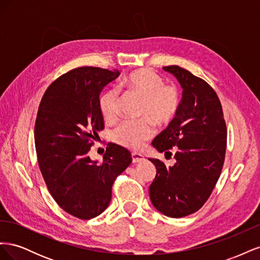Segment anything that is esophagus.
<instances>
[{
  "instance_id": "34e87169",
  "label": "esophagus",
  "mask_w": 260,
  "mask_h": 260,
  "mask_svg": "<svg viewBox=\"0 0 260 260\" xmlns=\"http://www.w3.org/2000/svg\"><path fill=\"white\" fill-rule=\"evenodd\" d=\"M131 157H132L133 164H138V162H141L144 160V156L142 154H139V153H132Z\"/></svg>"
}]
</instances>
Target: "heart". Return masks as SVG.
<instances>
[{
	"instance_id": "heart-1",
	"label": "heart",
	"mask_w": 260,
	"mask_h": 260,
	"mask_svg": "<svg viewBox=\"0 0 260 260\" xmlns=\"http://www.w3.org/2000/svg\"><path fill=\"white\" fill-rule=\"evenodd\" d=\"M120 88L142 98L138 121H124L114 132V141L124 148L137 151L154 135L153 121L168 124L176 117L180 94L176 86L164 84L159 75L151 69H138L123 78ZM120 95L116 89L105 90L99 99L100 112L104 119L114 122L119 117Z\"/></svg>"
}]
</instances>
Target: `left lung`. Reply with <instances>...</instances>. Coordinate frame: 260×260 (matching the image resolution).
<instances>
[{
	"mask_svg": "<svg viewBox=\"0 0 260 260\" xmlns=\"http://www.w3.org/2000/svg\"><path fill=\"white\" fill-rule=\"evenodd\" d=\"M162 68L183 92L176 117L152 142L165 154L175 147L176 164L166 167L148 158L156 167L149 198L161 214L181 218L198 211L214 190L224 162L226 127L219 98L205 80L177 65Z\"/></svg>",
	"mask_w": 260,
	"mask_h": 260,
	"instance_id": "obj_1",
	"label": "left lung"
}]
</instances>
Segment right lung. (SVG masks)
<instances>
[{"mask_svg": "<svg viewBox=\"0 0 260 260\" xmlns=\"http://www.w3.org/2000/svg\"><path fill=\"white\" fill-rule=\"evenodd\" d=\"M120 73L80 67L57 78L40 102L35 125L39 167L59 207L88 220L102 214L112 199L115 179L132 161L128 149L108 143L101 165L88 155L104 119L99 99Z\"/></svg>", "mask_w": 260, "mask_h": 260, "instance_id": "add662e5", "label": "right lung"}]
</instances>
